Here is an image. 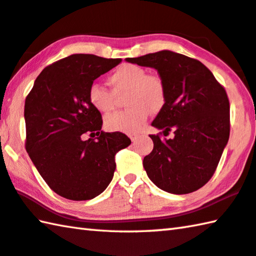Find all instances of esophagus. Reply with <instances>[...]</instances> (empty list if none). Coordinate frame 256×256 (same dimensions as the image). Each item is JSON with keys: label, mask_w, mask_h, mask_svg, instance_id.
<instances>
[{"label": "esophagus", "mask_w": 256, "mask_h": 256, "mask_svg": "<svg viewBox=\"0 0 256 256\" xmlns=\"http://www.w3.org/2000/svg\"><path fill=\"white\" fill-rule=\"evenodd\" d=\"M130 138H131L132 142H136L138 138H140V136H138V134H134V136H130Z\"/></svg>", "instance_id": "34e87169"}]
</instances>
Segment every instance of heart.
I'll use <instances>...</instances> for the list:
<instances>
[{
	"label": "heart",
	"instance_id": "obj_1",
	"mask_svg": "<svg viewBox=\"0 0 256 256\" xmlns=\"http://www.w3.org/2000/svg\"><path fill=\"white\" fill-rule=\"evenodd\" d=\"M113 90L92 84L88 90V100L103 113L115 108L116 95L125 96L126 110L108 115L104 120L108 131L136 133L148 116V113H159L164 108L166 98L164 82L159 75L146 74L141 66L133 64H120L108 78Z\"/></svg>",
	"mask_w": 256,
	"mask_h": 256
}]
</instances>
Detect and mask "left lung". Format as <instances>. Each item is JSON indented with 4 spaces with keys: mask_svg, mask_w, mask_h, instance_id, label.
I'll list each match as a JSON object with an SVG mask.
<instances>
[{
    "mask_svg": "<svg viewBox=\"0 0 256 256\" xmlns=\"http://www.w3.org/2000/svg\"><path fill=\"white\" fill-rule=\"evenodd\" d=\"M128 62L154 68L164 80L166 104L152 125L166 136H150L153 150L143 166L156 187L184 194L205 186L230 138V100L225 88L199 60L162 50Z\"/></svg>",
    "mask_w": 256,
    "mask_h": 256,
    "instance_id": "left-lung-1",
    "label": "left lung"
}]
</instances>
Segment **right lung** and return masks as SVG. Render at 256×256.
Wrapping results in <instances>:
<instances>
[{
    "mask_svg": "<svg viewBox=\"0 0 256 256\" xmlns=\"http://www.w3.org/2000/svg\"><path fill=\"white\" fill-rule=\"evenodd\" d=\"M122 59L72 54L46 67L26 98V148L40 176L56 194L90 200L108 188L115 154L131 140L102 131V115L88 100V90ZM91 136L84 140L82 136Z\"/></svg>",
    "mask_w": 256,
    "mask_h": 256,
    "instance_id": "add662e5",
    "label": "right lung"
}]
</instances>
